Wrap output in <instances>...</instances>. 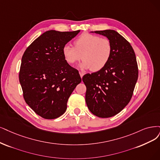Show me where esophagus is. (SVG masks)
I'll use <instances>...</instances> for the list:
<instances>
[{
	"instance_id": "34e87169",
	"label": "esophagus",
	"mask_w": 160,
	"mask_h": 160,
	"mask_svg": "<svg viewBox=\"0 0 160 160\" xmlns=\"http://www.w3.org/2000/svg\"><path fill=\"white\" fill-rule=\"evenodd\" d=\"M79 73H80V75L81 76V78H82V77H83V76L84 75V72H79Z\"/></svg>"
}]
</instances>
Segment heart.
I'll return each instance as SVG.
<instances>
[{"label": "heart", "instance_id": "1", "mask_svg": "<svg viewBox=\"0 0 160 160\" xmlns=\"http://www.w3.org/2000/svg\"><path fill=\"white\" fill-rule=\"evenodd\" d=\"M74 47L65 45L62 48V55L65 61L70 65L82 62V69H90L92 72H98L107 65L112 54L111 41L98 35L84 33L74 42Z\"/></svg>", "mask_w": 160, "mask_h": 160}]
</instances>
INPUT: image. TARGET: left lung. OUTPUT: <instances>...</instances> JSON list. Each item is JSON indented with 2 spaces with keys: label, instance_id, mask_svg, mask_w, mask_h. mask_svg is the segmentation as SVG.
Returning a JSON list of instances; mask_svg holds the SVG:
<instances>
[{
  "label": "left lung",
  "instance_id": "8db88e82",
  "mask_svg": "<svg viewBox=\"0 0 160 160\" xmlns=\"http://www.w3.org/2000/svg\"><path fill=\"white\" fill-rule=\"evenodd\" d=\"M94 32L108 38L112 54L104 68L82 78L86 102L93 115L108 118L119 113L131 101L138 80V64L131 45L119 33L111 29Z\"/></svg>",
  "mask_w": 160,
  "mask_h": 160
}]
</instances>
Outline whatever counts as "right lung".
Segmentation results:
<instances>
[{
	"label": "right lung",
	"mask_w": 160,
	"mask_h": 160,
	"mask_svg": "<svg viewBox=\"0 0 160 160\" xmlns=\"http://www.w3.org/2000/svg\"><path fill=\"white\" fill-rule=\"evenodd\" d=\"M79 32L47 31L22 56L19 80L23 98L44 119H56L64 113L70 96L82 81L78 71L62 55L63 47Z\"/></svg>",
	"instance_id": "1"
}]
</instances>
